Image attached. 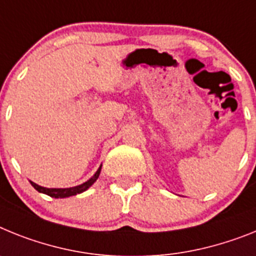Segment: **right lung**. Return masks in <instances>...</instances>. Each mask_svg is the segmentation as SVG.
<instances>
[{"instance_id": "right-lung-1", "label": "right lung", "mask_w": 256, "mask_h": 256, "mask_svg": "<svg viewBox=\"0 0 256 256\" xmlns=\"http://www.w3.org/2000/svg\"><path fill=\"white\" fill-rule=\"evenodd\" d=\"M100 170H102V165L100 168H98L96 172H95V174L92 175L88 182L80 184V186H72V188H45V186H38V184L33 183V182H30V184H32L33 188H34L36 190H38V192L41 193H45V194L50 196V197H54V198H66V197L76 196V194H78V193L85 192L86 190H88V188H90L95 182H96L98 178H99Z\"/></svg>"}]
</instances>
